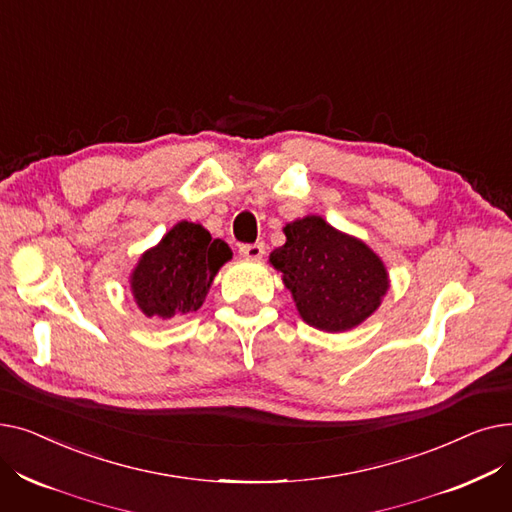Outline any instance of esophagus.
<instances>
[{"instance_id":"obj_1","label":"esophagus","mask_w":512,"mask_h":512,"mask_svg":"<svg viewBox=\"0 0 512 512\" xmlns=\"http://www.w3.org/2000/svg\"><path fill=\"white\" fill-rule=\"evenodd\" d=\"M238 253H240V257L255 261V259H261L265 255V245H263V242H255V245H240Z\"/></svg>"}]
</instances>
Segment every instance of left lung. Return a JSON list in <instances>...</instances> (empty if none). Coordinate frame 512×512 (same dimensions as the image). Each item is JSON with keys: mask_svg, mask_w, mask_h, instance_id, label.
<instances>
[{"mask_svg": "<svg viewBox=\"0 0 512 512\" xmlns=\"http://www.w3.org/2000/svg\"><path fill=\"white\" fill-rule=\"evenodd\" d=\"M286 245L270 255L301 317L324 332L359 326L388 290L382 259L365 242L334 230L319 215L284 228Z\"/></svg>", "mask_w": 512, "mask_h": 512, "instance_id": "8db88e82", "label": "left lung"}]
</instances>
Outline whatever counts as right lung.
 Here are the masks:
<instances>
[{
  "instance_id": "add662e5",
  "label": "right lung",
  "mask_w": 512,
  "mask_h": 512,
  "mask_svg": "<svg viewBox=\"0 0 512 512\" xmlns=\"http://www.w3.org/2000/svg\"><path fill=\"white\" fill-rule=\"evenodd\" d=\"M232 257L220 238L193 222H178L147 251L130 278L134 301L147 317L170 319L197 311L220 267Z\"/></svg>"
}]
</instances>
